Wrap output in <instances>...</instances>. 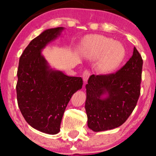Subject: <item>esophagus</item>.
Segmentation results:
<instances>
[{
  "instance_id": "34e87169",
  "label": "esophagus",
  "mask_w": 156,
  "mask_h": 156,
  "mask_svg": "<svg viewBox=\"0 0 156 156\" xmlns=\"http://www.w3.org/2000/svg\"><path fill=\"white\" fill-rule=\"evenodd\" d=\"M90 75H91V73H90V71H89V70H88V69L84 70V72H83V74H82L83 80H84V82H87V80H88V79Z\"/></svg>"
}]
</instances>
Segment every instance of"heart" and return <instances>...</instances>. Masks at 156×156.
<instances>
[{"label": "heart", "instance_id": "obj_1", "mask_svg": "<svg viewBox=\"0 0 156 156\" xmlns=\"http://www.w3.org/2000/svg\"><path fill=\"white\" fill-rule=\"evenodd\" d=\"M83 51L89 58L96 59L101 57L98 62V69L102 73H109L122 62L126 50L122 44L110 37L103 35H89L83 43Z\"/></svg>", "mask_w": 156, "mask_h": 156}]
</instances>
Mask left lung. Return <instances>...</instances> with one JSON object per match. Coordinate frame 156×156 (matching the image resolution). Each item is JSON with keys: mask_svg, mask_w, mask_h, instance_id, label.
I'll list each match as a JSON object with an SVG mask.
<instances>
[{"mask_svg": "<svg viewBox=\"0 0 156 156\" xmlns=\"http://www.w3.org/2000/svg\"><path fill=\"white\" fill-rule=\"evenodd\" d=\"M142 67L141 55L134 48L132 57L118 71L90 76L85 103L89 129L96 132L106 131L127 120L140 94ZM106 93L108 97L103 99L102 95Z\"/></svg>", "mask_w": 156, "mask_h": 156, "instance_id": "obj_1", "label": "left lung"}]
</instances>
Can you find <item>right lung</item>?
Instances as JSON below:
<instances>
[{
    "instance_id": "1",
    "label": "right lung",
    "mask_w": 156,
    "mask_h": 156,
    "mask_svg": "<svg viewBox=\"0 0 156 156\" xmlns=\"http://www.w3.org/2000/svg\"><path fill=\"white\" fill-rule=\"evenodd\" d=\"M63 29L46 30L32 40L21 55L17 72V100L21 114L32 127L48 134L60 131L65 108L83 85L81 77L50 69L41 55L42 49Z\"/></svg>"
}]
</instances>
